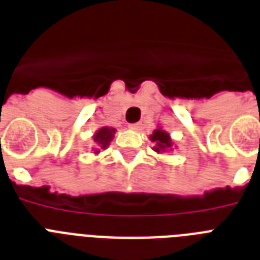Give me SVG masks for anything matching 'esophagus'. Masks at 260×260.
I'll list each match as a JSON object with an SVG mask.
<instances>
[{
  "label": "esophagus",
  "instance_id": "esophagus-1",
  "mask_svg": "<svg viewBox=\"0 0 260 260\" xmlns=\"http://www.w3.org/2000/svg\"><path fill=\"white\" fill-rule=\"evenodd\" d=\"M131 128V129H134V131H137V129H140L141 128V123H134V124H129L128 125Z\"/></svg>",
  "mask_w": 260,
  "mask_h": 260
}]
</instances>
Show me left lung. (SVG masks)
Listing matches in <instances>:
<instances>
[{"mask_svg":"<svg viewBox=\"0 0 260 260\" xmlns=\"http://www.w3.org/2000/svg\"><path fill=\"white\" fill-rule=\"evenodd\" d=\"M151 140L155 141L156 143V147H155V151L156 152H160V151H164V149L170 148L172 143H171V139L168 136L167 132L161 129H156L153 134L151 135Z\"/></svg>","mask_w":260,"mask_h":260,"instance_id":"left-lung-1","label":"left lung"}]
</instances>
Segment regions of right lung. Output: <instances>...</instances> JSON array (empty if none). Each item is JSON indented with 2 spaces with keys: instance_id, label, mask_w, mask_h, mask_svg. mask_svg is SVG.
I'll list each match as a JSON object with an SVG mask.
<instances>
[{
  "instance_id": "1",
  "label": "right lung",
  "mask_w": 260,
  "mask_h": 260,
  "mask_svg": "<svg viewBox=\"0 0 260 260\" xmlns=\"http://www.w3.org/2000/svg\"><path fill=\"white\" fill-rule=\"evenodd\" d=\"M115 128H109V126H104V128H100V129L97 131L96 134H94L93 140L96 141L97 144L100 145L101 148L105 149L107 148V145L111 143V140L115 136Z\"/></svg>"
}]
</instances>
